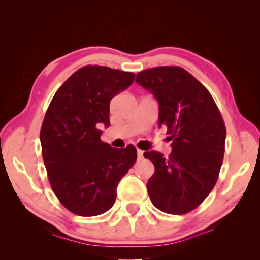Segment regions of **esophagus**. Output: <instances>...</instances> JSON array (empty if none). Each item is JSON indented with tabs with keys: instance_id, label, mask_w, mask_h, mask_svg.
I'll return each instance as SVG.
<instances>
[{
	"instance_id": "esophagus-1",
	"label": "esophagus",
	"mask_w": 260,
	"mask_h": 260,
	"mask_svg": "<svg viewBox=\"0 0 260 260\" xmlns=\"http://www.w3.org/2000/svg\"><path fill=\"white\" fill-rule=\"evenodd\" d=\"M143 155H144V151L137 150V157H139V158L141 159V158H143Z\"/></svg>"
}]
</instances>
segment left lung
Masks as SVG:
<instances>
[{
    "instance_id": "8db88e82",
    "label": "left lung",
    "mask_w": 260,
    "mask_h": 260,
    "mask_svg": "<svg viewBox=\"0 0 260 260\" xmlns=\"http://www.w3.org/2000/svg\"><path fill=\"white\" fill-rule=\"evenodd\" d=\"M135 81L157 101L158 127H167L172 140L168 158L156 151L144 153L155 168L148 196L163 212H190L217 183L225 142L222 116L207 88L183 68L146 69Z\"/></svg>"
}]
</instances>
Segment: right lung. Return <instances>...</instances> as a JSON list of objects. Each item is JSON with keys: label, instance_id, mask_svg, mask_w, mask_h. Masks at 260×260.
Listing matches in <instances>:
<instances>
[{"label": "right lung", "instance_id": "obj_1", "mask_svg": "<svg viewBox=\"0 0 260 260\" xmlns=\"http://www.w3.org/2000/svg\"><path fill=\"white\" fill-rule=\"evenodd\" d=\"M135 75L104 66H85L54 93L40 141L48 179L59 201L81 217L113 207L116 187L136 162L133 145L114 148L101 140L109 124V103Z\"/></svg>", "mask_w": 260, "mask_h": 260}]
</instances>
